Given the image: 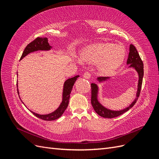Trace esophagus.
<instances>
[{"label":"esophagus","mask_w":159,"mask_h":159,"mask_svg":"<svg viewBox=\"0 0 159 159\" xmlns=\"http://www.w3.org/2000/svg\"><path fill=\"white\" fill-rule=\"evenodd\" d=\"M83 77H84V78L85 79L89 80V79H90V78H91V74L89 73V72H85V73L84 74Z\"/></svg>","instance_id":"obj_1"}]
</instances>
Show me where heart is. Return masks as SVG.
<instances>
[{"label": "heart", "instance_id": "1", "mask_svg": "<svg viewBox=\"0 0 159 159\" xmlns=\"http://www.w3.org/2000/svg\"><path fill=\"white\" fill-rule=\"evenodd\" d=\"M85 59L98 63V69L102 74L113 73L119 68L125 59L126 50L119 44H98L91 45L82 52Z\"/></svg>", "mask_w": 159, "mask_h": 159}]
</instances>
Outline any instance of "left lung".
Listing matches in <instances>:
<instances>
[{
	"label": "left lung",
	"mask_w": 159,
	"mask_h": 159,
	"mask_svg": "<svg viewBox=\"0 0 159 159\" xmlns=\"http://www.w3.org/2000/svg\"><path fill=\"white\" fill-rule=\"evenodd\" d=\"M127 65L129 66V68H133L138 74L139 80L137 84V91L136 93V98L133 101V102L130 104L128 107L121 110H111L106 107H105L102 103H100L98 99L99 95V86L98 84L92 83L91 84V105L95 111L98 114L99 116L104 118H114L119 116L124 113H125L132 108L134 105L137 102V100L141 92V89L142 86L143 78L144 75L143 70V63L139 56V53L133 44L130 45L129 47V53L128 59L127 61ZM111 79L110 77H99L96 78V81L100 84L107 82L109 80Z\"/></svg>",
	"instance_id": "8db88e82"
}]
</instances>
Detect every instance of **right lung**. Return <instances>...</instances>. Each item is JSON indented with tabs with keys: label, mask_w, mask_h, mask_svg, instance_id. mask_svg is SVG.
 Wrapping results in <instances>:
<instances>
[{
	"label": "right lung",
	"mask_w": 159,
	"mask_h": 159,
	"mask_svg": "<svg viewBox=\"0 0 159 159\" xmlns=\"http://www.w3.org/2000/svg\"><path fill=\"white\" fill-rule=\"evenodd\" d=\"M52 48L53 47L51 46L48 43V38L38 37L36 38V39L30 42L29 44L27 45V46L25 48V50H24L22 53V55L20 57V60H22L24 57L26 56L27 55L30 54V53L37 52V51H50L51 49H52ZM17 76H18V73H17ZM79 77H80L79 75H77L73 77V78L67 79L64 81V86H63V91H62L61 102L60 103L58 107H57L56 109H55L53 112L50 113L48 114H38L37 113L33 112L32 111H30V109L28 110H29L32 113H33V115H34L36 117L40 118L41 119L45 120V121H54V120L60 118L61 115H63L65 110L68 106L70 93L71 92L72 88H73V86L75 82ZM16 85H17L18 94L19 98H20V95H19V91L18 88V81H17ZM21 102H22V100ZM22 103L25 105V103L23 102Z\"/></svg>",
	"instance_id": "1"
}]
</instances>
